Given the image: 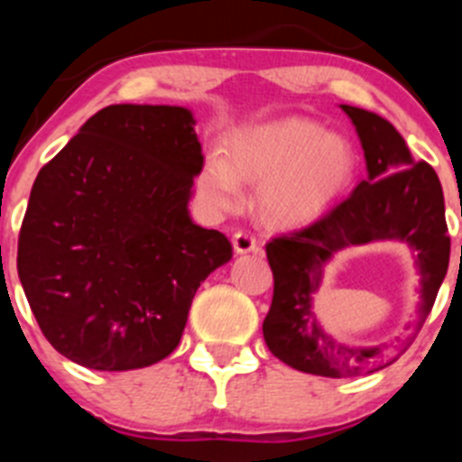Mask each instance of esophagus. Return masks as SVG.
<instances>
[{
    "label": "esophagus",
    "mask_w": 462,
    "mask_h": 462,
    "mask_svg": "<svg viewBox=\"0 0 462 462\" xmlns=\"http://www.w3.org/2000/svg\"><path fill=\"white\" fill-rule=\"evenodd\" d=\"M232 245H235L236 254H248V253H257L259 250L257 239H254L253 235H248V232H235V236H232Z\"/></svg>",
    "instance_id": "1"
}]
</instances>
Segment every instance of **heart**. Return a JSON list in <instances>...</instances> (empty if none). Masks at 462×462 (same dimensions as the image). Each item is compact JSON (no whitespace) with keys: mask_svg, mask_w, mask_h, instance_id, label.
<instances>
[{"mask_svg":"<svg viewBox=\"0 0 462 462\" xmlns=\"http://www.w3.org/2000/svg\"><path fill=\"white\" fill-rule=\"evenodd\" d=\"M357 174V152L346 138L326 134L309 118L268 120L235 132L227 156L212 152L199 174V197L212 209L241 201V180L261 183L259 209L274 226L319 217Z\"/></svg>","mask_w":462,"mask_h":462,"instance_id":"heart-1","label":"heart"}]
</instances>
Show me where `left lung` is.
Returning <instances> with one entry per match:
<instances>
[{
    "instance_id": "8db88e82",
    "label": "left lung",
    "mask_w": 462,
    "mask_h": 462,
    "mask_svg": "<svg viewBox=\"0 0 462 462\" xmlns=\"http://www.w3.org/2000/svg\"><path fill=\"white\" fill-rule=\"evenodd\" d=\"M365 149L366 176L346 201L301 230L265 244L273 268V304L263 319L270 353L288 366L324 377H356L393 365L425 324L449 265L445 199L430 162L413 161L393 125L374 111L342 105ZM374 240H402L421 270V309L412 333L395 347H348L314 318L312 295L337 252Z\"/></svg>"
}]
</instances>
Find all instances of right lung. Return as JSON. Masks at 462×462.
<instances>
[{
	"instance_id": "right-lung-1",
	"label": "right lung",
	"mask_w": 462,
	"mask_h": 462,
	"mask_svg": "<svg viewBox=\"0 0 462 462\" xmlns=\"http://www.w3.org/2000/svg\"><path fill=\"white\" fill-rule=\"evenodd\" d=\"M192 111L109 105L32 183L17 273L51 346L96 371L156 365L180 342L189 306L232 259L189 217L203 153Z\"/></svg>"
}]
</instances>
